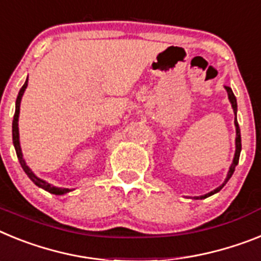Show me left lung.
I'll return each instance as SVG.
<instances>
[{"label":"left lung","instance_id":"obj_1","mask_svg":"<svg viewBox=\"0 0 261 261\" xmlns=\"http://www.w3.org/2000/svg\"><path fill=\"white\" fill-rule=\"evenodd\" d=\"M225 89H226V92H227L228 101H230L231 108H232V110H234V114H235V121H234V124H235V130H237V138H235V153H234V160H232V163H231L230 168H228V172H227V176H226L225 181H223V182H222V185H219L218 188H215L214 190H212V192H209V193L203 194V196L190 197V198H194V199H203V198H207V197L213 196V194L218 193L219 190H221L222 188L225 187L226 182H227V181L230 180L231 176H232V173H234V171H235V167H237L238 163H239L240 151H242V139H240V128H239V124H238V119H237L238 103H237V98H235L234 93H232V90H231V88H230V87H225Z\"/></svg>","mask_w":261,"mask_h":261}]
</instances>
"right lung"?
I'll list each match as a JSON object with an SVG mask.
<instances>
[{"label": "right lung", "mask_w": 261, "mask_h": 261, "mask_svg": "<svg viewBox=\"0 0 261 261\" xmlns=\"http://www.w3.org/2000/svg\"><path fill=\"white\" fill-rule=\"evenodd\" d=\"M27 83H29V79H26L24 81L23 87L21 88L19 93H18V97H17V101H15V113H14V119H13V144H14V148H15V152H17L18 156V160H19V164L21 167L23 168L24 173L29 176L31 181H33L34 184L36 187L42 188V189L47 190L49 193L52 194H56V196H62V194L65 193H69L72 192L73 189H68V188H58V187H54L52 184L47 182L46 180H42L34 173L33 171L30 169V167L26 164L23 159V153H22V149H21V143H19V128H18V119H19V109H21V101H22V97H23V93L27 88Z\"/></svg>", "instance_id": "obj_1"}]
</instances>
